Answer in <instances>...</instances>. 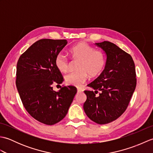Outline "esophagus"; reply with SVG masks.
<instances>
[{
    "mask_svg": "<svg viewBox=\"0 0 153 153\" xmlns=\"http://www.w3.org/2000/svg\"><path fill=\"white\" fill-rule=\"evenodd\" d=\"M77 90V92H78V93H82V92H83V89H82L78 88Z\"/></svg>",
    "mask_w": 153,
    "mask_h": 153,
    "instance_id": "34e87169",
    "label": "esophagus"
}]
</instances>
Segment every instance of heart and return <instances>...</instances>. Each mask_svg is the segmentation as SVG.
Wrapping results in <instances>:
<instances>
[{
    "instance_id": "b5f03b06",
    "label": "heart",
    "mask_w": 153,
    "mask_h": 153,
    "mask_svg": "<svg viewBox=\"0 0 153 153\" xmlns=\"http://www.w3.org/2000/svg\"><path fill=\"white\" fill-rule=\"evenodd\" d=\"M71 56L79 60L77 69L65 77V82L70 85L80 87L87 80L88 75L91 77L98 76L106 64V58L101 51L95 50L94 47L85 42H79L70 50ZM55 65L61 72L66 73L69 69V62L62 53L58 54L55 58Z\"/></svg>"
}]
</instances>
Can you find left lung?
<instances>
[{
	"instance_id": "obj_1",
	"label": "left lung",
	"mask_w": 153,
	"mask_h": 153,
	"mask_svg": "<svg viewBox=\"0 0 153 153\" xmlns=\"http://www.w3.org/2000/svg\"><path fill=\"white\" fill-rule=\"evenodd\" d=\"M95 45L106 54V64L100 76L87 85L95 91H84L83 110L92 121L106 124L119 118L129 105L136 87L135 64L130 55L111 42Z\"/></svg>"
}]
</instances>
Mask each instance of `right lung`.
Wrapping results in <instances>:
<instances>
[{"label":"right lung","instance_id":"right-lung-1","mask_svg":"<svg viewBox=\"0 0 153 153\" xmlns=\"http://www.w3.org/2000/svg\"><path fill=\"white\" fill-rule=\"evenodd\" d=\"M68 41L49 39L39 40L23 53L17 63L16 87L25 108L33 118L47 125L62 120L77 93L75 87L62 86L63 82L55 58Z\"/></svg>","mask_w":153,"mask_h":153}]
</instances>
